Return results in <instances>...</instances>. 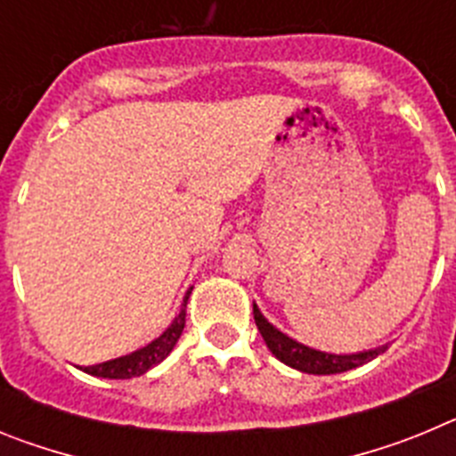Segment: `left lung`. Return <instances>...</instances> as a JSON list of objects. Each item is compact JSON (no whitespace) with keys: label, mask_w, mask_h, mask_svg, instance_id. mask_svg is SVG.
Wrapping results in <instances>:
<instances>
[{"label":"left lung","mask_w":456,"mask_h":456,"mask_svg":"<svg viewBox=\"0 0 456 456\" xmlns=\"http://www.w3.org/2000/svg\"><path fill=\"white\" fill-rule=\"evenodd\" d=\"M253 320H256L257 331L263 336L265 345L269 347V352L281 361V363L289 365V368L299 370V372L308 374H338L347 372V370L358 368V365L368 363L372 358H377L384 349H374V352H361V354H345V356H338V354H326L317 352V349H310L305 345H299L297 340L288 338L285 333H281L278 329H273L267 320L263 317V313L257 310V305H253Z\"/></svg>","instance_id":"8db88e82"}]
</instances>
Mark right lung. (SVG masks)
Here are the masks:
<instances>
[{
    "label": "right lung",
    "mask_w": 456,
    "mask_h": 456,
    "mask_svg": "<svg viewBox=\"0 0 456 456\" xmlns=\"http://www.w3.org/2000/svg\"><path fill=\"white\" fill-rule=\"evenodd\" d=\"M189 292H191V289H189ZM189 292H187V297H184V304H183V310H180V315L175 317L167 331L157 338V340H152L148 347L139 349V352L130 354V356H123V358H116V361H107V363L84 368V372L93 374V377H104V379H130V377H139V374L148 372L152 365L162 363L164 358L171 354V349L175 347L178 338L183 336L184 315H187V313H184V305H187Z\"/></svg>",
    "instance_id": "add662e5"
}]
</instances>
